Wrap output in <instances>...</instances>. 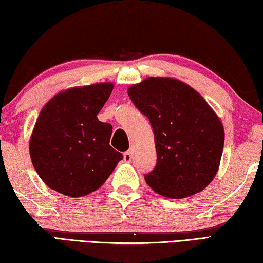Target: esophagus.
Listing matches in <instances>:
<instances>
[{"label":"esophagus","mask_w":263,"mask_h":263,"mask_svg":"<svg viewBox=\"0 0 263 263\" xmlns=\"http://www.w3.org/2000/svg\"><path fill=\"white\" fill-rule=\"evenodd\" d=\"M123 158H124V161L125 162H131L132 161V154H131V152H125L123 154Z\"/></svg>","instance_id":"obj_1"}]
</instances>
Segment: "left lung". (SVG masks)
Here are the masks:
<instances>
[{"label":"left lung","mask_w":263,"mask_h":263,"mask_svg":"<svg viewBox=\"0 0 263 263\" xmlns=\"http://www.w3.org/2000/svg\"><path fill=\"white\" fill-rule=\"evenodd\" d=\"M133 104L149 119L157 164L145 175L155 193L185 198L215 179L224 147V127L195 89L172 78H147L128 88Z\"/></svg>","instance_id":"left-lung-1"}]
</instances>
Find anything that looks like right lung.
<instances>
[{
  "label": "right lung",
  "mask_w": 263,
  "mask_h": 263,
  "mask_svg": "<svg viewBox=\"0 0 263 263\" xmlns=\"http://www.w3.org/2000/svg\"><path fill=\"white\" fill-rule=\"evenodd\" d=\"M110 82L75 87L47 102L30 139V157L51 189L81 197L104 183L123 159L110 146L112 126L97 119L111 95Z\"/></svg>",
  "instance_id": "right-lung-1"
}]
</instances>
